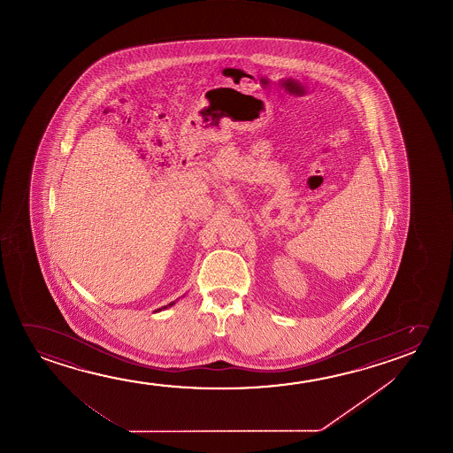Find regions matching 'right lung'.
<instances>
[{"label": "right lung", "instance_id": "right-lung-1", "mask_svg": "<svg viewBox=\"0 0 453 453\" xmlns=\"http://www.w3.org/2000/svg\"><path fill=\"white\" fill-rule=\"evenodd\" d=\"M173 304H174V303H171V304H169V306H173Z\"/></svg>", "mask_w": 453, "mask_h": 453}]
</instances>
